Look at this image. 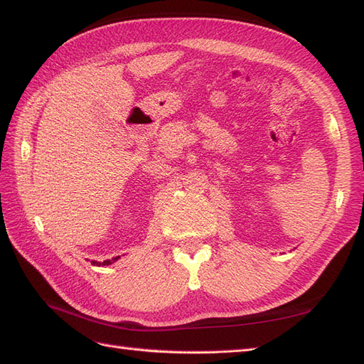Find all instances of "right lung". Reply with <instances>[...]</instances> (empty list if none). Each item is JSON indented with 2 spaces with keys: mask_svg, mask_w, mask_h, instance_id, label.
<instances>
[{
  "mask_svg": "<svg viewBox=\"0 0 364 364\" xmlns=\"http://www.w3.org/2000/svg\"><path fill=\"white\" fill-rule=\"evenodd\" d=\"M117 259H119V256H117V257H113L112 260H104V262H91V264H92V265H109V264H113V262H114V260H117Z\"/></svg>",
  "mask_w": 364,
  "mask_h": 364,
  "instance_id": "add662e5",
  "label": "right lung"
}]
</instances>
